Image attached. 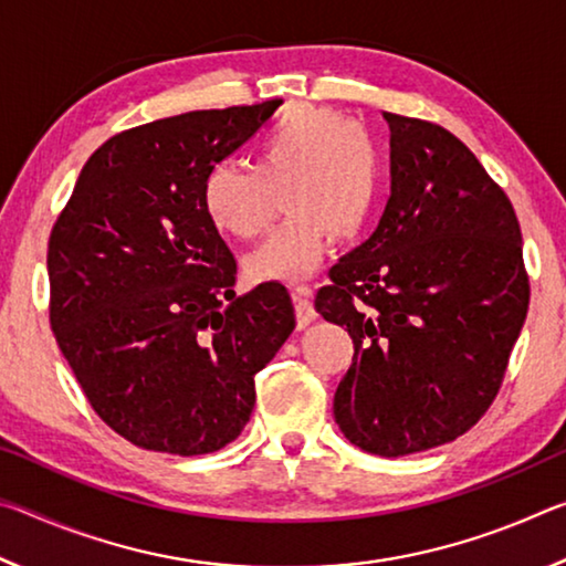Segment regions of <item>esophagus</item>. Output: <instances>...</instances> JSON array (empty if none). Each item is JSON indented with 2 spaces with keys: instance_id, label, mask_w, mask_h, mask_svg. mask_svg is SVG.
Here are the masks:
<instances>
[{
  "instance_id": "34e87169",
  "label": "esophagus",
  "mask_w": 566,
  "mask_h": 566,
  "mask_svg": "<svg viewBox=\"0 0 566 566\" xmlns=\"http://www.w3.org/2000/svg\"><path fill=\"white\" fill-rule=\"evenodd\" d=\"M292 300H294V312H296V324L300 327H306V324L314 322L317 312H314L312 304V290L306 284H296L292 290Z\"/></svg>"
}]
</instances>
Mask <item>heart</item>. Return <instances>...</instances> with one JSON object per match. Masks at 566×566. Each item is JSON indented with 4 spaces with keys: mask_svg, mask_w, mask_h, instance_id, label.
I'll use <instances>...</instances> for the list:
<instances>
[{
    "mask_svg": "<svg viewBox=\"0 0 566 566\" xmlns=\"http://www.w3.org/2000/svg\"><path fill=\"white\" fill-rule=\"evenodd\" d=\"M282 189L284 224L247 260L249 280H302L319 264L327 232L354 239L381 195V149L369 129L344 114L294 104L256 147L254 169L217 161L202 181L209 224L237 239L270 229Z\"/></svg>",
    "mask_w": 566,
    "mask_h": 566,
    "instance_id": "b5f03b06",
    "label": "heart"
}]
</instances>
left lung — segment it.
I'll return each instance as SVG.
<instances>
[{"mask_svg":"<svg viewBox=\"0 0 566 566\" xmlns=\"http://www.w3.org/2000/svg\"><path fill=\"white\" fill-rule=\"evenodd\" d=\"M391 197L377 232L314 296L354 357L334 419L369 454L454 442L500 395L530 310L522 232L504 189L462 139L385 112Z\"/></svg>","mask_w":566,"mask_h":566,"instance_id":"8db88e82","label":"left lung"}]
</instances>
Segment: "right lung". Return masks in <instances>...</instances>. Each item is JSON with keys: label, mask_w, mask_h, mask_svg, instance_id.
<instances>
[{"label": "right lung", "mask_w": 566, "mask_h": 566, "mask_svg": "<svg viewBox=\"0 0 566 566\" xmlns=\"http://www.w3.org/2000/svg\"><path fill=\"white\" fill-rule=\"evenodd\" d=\"M280 104L114 134L52 227L54 339L97 417L134 447L197 457L232 442L254 409L256 371L294 329L282 284L234 294V254L202 209L209 167Z\"/></svg>", "instance_id": "obj_1"}]
</instances>
